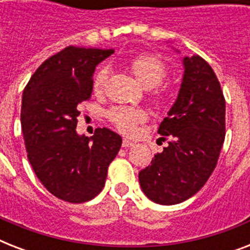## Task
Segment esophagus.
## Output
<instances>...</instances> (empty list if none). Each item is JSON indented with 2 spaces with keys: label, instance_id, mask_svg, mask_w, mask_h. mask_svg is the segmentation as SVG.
I'll use <instances>...</instances> for the list:
<instances>
[{
  "label": "esophagus",
  "instance_id": "obj_1",
  "mask_svg": "<svg viewBox=\"0 0 250 250\" xmlns=\"http://www.w3.org/2000/svg\"><path fill=\"white\" fill-rule=\"evenodd\" d=\"M133 143L131 140H128V139H123V143H122V146L123 148H129V146H133Z\"/></svg>",
  "mask_w": 250,
  "mask_h": 250
}]
</instances>
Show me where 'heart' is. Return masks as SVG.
Masks as SVG:
<instances>
[{
    "mask_svg": "<svg viewBox=\"0 0 250 250\" xmlns=\"http://www.w3.org/2000/svg\"><path fill=\"white\" fill-rule=\"evenodd\" d=\"M131 68L139 83L145 88H154L166 76V67L164 62L154 56H139L133 58L131 62ZM106 79H107V70L105 67L100 68L93 79L94 92L102 90ZM107 115L115 127L125 133H132L136 128L137 123L145 118L144 111L132 107H114L110 110Z\"/></svg>",
    "mask_w": 250,
    "mask_h": 250,
    "instance_id": "b5f03b06",
    "label": "heart"
}]
</instances>
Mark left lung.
Returning a JSON list of instances; mask_svg holds the SVG:
<instances>
[{"label": "left lung", "instance_id": "8db88e82", "mask_svg": "<svg viewBox=\"0 0 250 250\" xmlns=\"http://www.w3.org/2000/svg\"><path fill=\"white\" fill-rule=\"evenodd\" d=\"M182 62L178 97L158 128L167 146L139 172L145 196L160 205L180 204L197 193L225 143L226 101L213 68L200 56L183 57Z\"/></svg>", "mask_w": 250, "mask_h": 250}]
</instances>
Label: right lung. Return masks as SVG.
I'll list each match as a JSON object with an SVG mask.
<instances>
[{
	"label": "right lung",
	"mask_w": 250,
	"mask_h": 250,
	"mask_svg": "<svg viewBox=\"0 0 250 250\" xmlns=\"http://www.w3.org/2000/svg\"><path fill=\"white\" fill-rule=\"evenodd\" d=\"M113 53L67 46L42 62L23 92L21 121L29 164L42 186L63 201L96 197L122 146V137L105 127L92 137L76 132L96 66Z\"/></svg>",
	"instance_id": "1"
}]
</instances>
